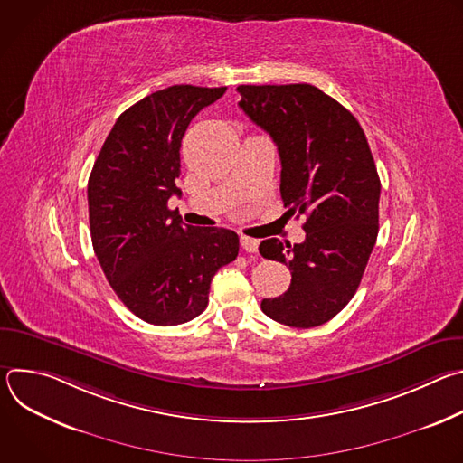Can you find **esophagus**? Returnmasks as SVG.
<instances>
[{"label": "esophagus", "mask_w": 463, "mask_h": 463, "mask_svg": "<svg viewBox=\"0 0 463 463\" xmlns=\"http://www.w3.org/2000/svg\"><path fill=\"white\" fill-rule=\"evenodd\" d=\"M258 240H254V238H249V236H245V234H241L240 236V245H241V249L245 250V252H256L258 250Z\"/></svg>", "instance_id": "esophagus-1"}]
</instances>
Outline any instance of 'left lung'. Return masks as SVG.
Masks as SVG:
<instances>
[{
    "instance_id": "1",
    "label": "left lung",
    "mask_w": 463,
    "mask_h": 463,
    "mask_svg": "<svg viewBox=\"0 0 463 463\" xmlns=\"http://www.w3.org/2000/svg\"><path fill=\"white\" fill-rule=\"evenodd\" d=\"M245 115L279 148L288 214H306V240L258 247L291 269L289 289L261 311L291 327L334 318L355 295L379 232L381 181L359 120L311 84L238 86Z\"/></svg>"
}]
</instances>
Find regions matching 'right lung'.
<instances>
[{
  "mask_svg": "<svg viewBox=\"0 0 463 463\" xmlns=\"http://www.w3.org/2000/svg\"><path fill=\"white\" fill-rule=\"evenodd\" d=\"M227 88L156 91L113 124L88 181L90 229L100 268L122 304L156 326L183 324L209 304L213 277L238 256L234 231L183 225L168 209L190 120Z\"/></svg>",
  "mask_w": 463,
  "mask_h": 463,
  "instance_id": "add662e5",
  "label": "right lung"
}]
</instances>
